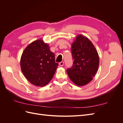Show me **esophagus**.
Returning <instances> with one entry per match:
<instances>
[{
	"instance_id": "esophagus-1",
	"label": "esophagus",
	"mask_w": 123,
	"mask_h": 123,
	"mask_svg": "<svg viewBox=\"0 0 123 123\" xmlns=\"http://www.w3.org/2000/svg\"><path fill=\"white\" fill-rule=\"evenodd\" d=\"M64 62H59V66L62 67V66H64Z\"/></svg>"
}]
</instances>
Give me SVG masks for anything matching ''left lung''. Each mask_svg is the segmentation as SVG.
<instances>
[{"instance_id":"8db88e82","label":"left lung","mask_w":123,"mask_h":123,"mask_svg":"<svg viewBox=\"0 0 123 123\" xmlns=\"http://www.w3.org/2000/svg\"><path fill=\"white\" fill-rule=\"evenodd\" d=\"M73 65L67 70L69 77L78 86L87 85L98 72L99 56L93 44L87 37L79 35L71 45Z\"/></svg>"}]
</instances>
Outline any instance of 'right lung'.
I'll return each instance as SVG.
<instances>
[{
  "label": "right lung",
  "instance_id": "1",
  "mask_svg": "<svg viewBox=\"0 0 123 123\" xmlns=\"http://www.w3.org/2000/svg\"><path fill=\"white\" fill-rule=\"evenodd\" d=\"M58 66L49 44L42 39L34 41L25 48L20 58L23 73L30 83L43 87L52 79Z\"/></svg>",
  "mask_w": 123,
  "mask_h": 123
}]
</instances>
